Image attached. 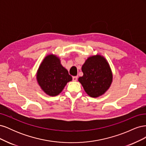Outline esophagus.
Returning a JSON list of instances; mask_svg holds the SVG:
<instances>
[{"instance_id":"1","label":"esophagus","mask_w":146,"mask_h":146,"mask_svg":"<svg viewBox=\"0 0 146 146\" xmlns=\"http://www.w3.org/2000/svg\"><path fill=\"white\" fill-rule=\"evenodd\" d=\"M77 76H74L73 77H72V80H73V81L74 82H76L77 80Z\"/></svg>"}]
</instances>
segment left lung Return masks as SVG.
<instances>
[{"instance_id":"left-lung-1","label":"left lung","mask_w":146,"mask_h":146,"mask_svg":"<svg viewBox=\"0 0 146 146\" xmlns=\"http://www.w3.org/2000/svg\"><path fill=\"white\" fill-rule=\"evenodd\" d=\"M83 76L78 78L86 94L96 98L104 94L113 82L111 69L105 57L97 54L88 57L82 67Z\"/></svg>"}]
</instances>
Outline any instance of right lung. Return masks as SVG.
Returning <instances> with one entry per match:
<instances>
[{
    "mask_svg": "<svg viewBox=\"0 0 146 146\" xmlns=\"http://www.w3.org/2000/svg\"><path fill=\"white\" fill-rule=\"evenodd\" d=\"M36 80L42 91L49 96L60 94L72 78L61 64L60 58L54 54L46 55L39 65Z\"/></svg>",
    "mask_w": 146,
    "mask_h": 146,
    "instance_id": "1",
    "label": "right lung"
}]
</instances>
